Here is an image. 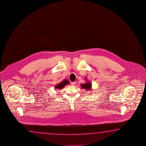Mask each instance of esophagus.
<instances>
[{"instance_id":"obj_1","label":"esophagus","mask_w":146,"mask_h":146,"mask_svg":"<svg viewBox=\"0 0 146 146\" xmlns=\"http://www.w3.org/2000/svg\"><path fill=\"white\" fill-rule=\"evenodd\" d=\"M76 83L77 82H72L71 83V85L72 86H75L76 85Z\"/></svg>"}]
</instances>
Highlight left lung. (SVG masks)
<instances>
[{"label":"left lung","instance_id":"obj_1","mask_svg":"<svg viewBox=\"0 0 146 146\" xmlns=\"http://www.w3.org/2000/svg\"><path fill=\"white\" fill-rule=\"evenodd\" d=\"M87 82L84 84H82V89H85L87 90H92V84L89 82V81H87Z\"/></svg>","mask_w":146,"mask_h":146}]
</instances>
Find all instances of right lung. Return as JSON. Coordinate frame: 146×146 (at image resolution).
<instances>
[{"label":"right lung","instance_id":"add662e5","mask_svg":"<svg viewBox=\"0 0 146 146\" xmlns=\"http://www.w3.org/2000/svg\"><path fill=\"white\" fill-rule=\"evenodd\" d=\"M69 84V82L68 80L67 79H64L62 82L56 85L55 86V88L56 89H62L64 86L68 85Z\"/></svg>","mask_w":146,"mask_h":146}]
</instances>
